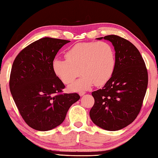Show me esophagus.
Instances as JSON below:
<instances>
[{"label": "esophagus", "instance_id": "esophagus-1", "mask_svg": "<svg viewBox=\"0 0 158 158\" xmlns=\"http://www.w3.org/2000/svg\"><path fill=\"white\" fill-rule=\"evenodd\" d=\"M85 94V91H80V92H79V95H80V96H84Z\"/></svg>", "mask_w": 158, "mask_h": 158}]
</instances>
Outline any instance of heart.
I'll return each mask as SVG.
<instances>
[{
  "mask_svg": "<svg viewBox=\"0 0 158 158\" xmlns=\"http://www.w3.org/2000/svg\"><path fill=\"white\" fill-rule=\"evenodd\" d=\"M65 58L64 60L54 59L52 68L56 76L66 85L82 74L81 78L70 86L71 91L85 90L94 84L105 85L115 69L114 49L105 42L78 43L68 50Z\"/></svg>",
  "mask_w": 158,
  "mask_h": 158,
  "instance_id": "1",
  "label": "heart"
}]
</instances>
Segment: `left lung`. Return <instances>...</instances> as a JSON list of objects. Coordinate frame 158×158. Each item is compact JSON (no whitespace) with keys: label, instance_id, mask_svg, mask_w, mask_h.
Returning <instances> with one entry per match:
<instances>
[{"label":"left lung","instance_id":"8db88e82","mask_svg":"<svg viewBox=\"0 0 158 158\" xmlns=\"http://www.w3.org/2000/svg\"><path fill=\"white\" fill-rule=\"evenodd\" d=\"M110 41L115 52L111 78L102 89L92 92L95 102L89 112L93 123L107 131H118L134 121L140 111L148 85V73L138 49L116 35L98 38Z\"/></svg>","mask_w":158,"mask_h":158}]
</instances>
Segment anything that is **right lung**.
Here are the masks:
<instances>
[{
    "instance_id": "right-lung-1",
    "label": "right lung",
    "mask_w": 158,
    "mask_h": 158,
    "mask_svg": "<svg viewBox=\"0 0 158 158\" xmlns=\"http://www.w3.org/2000/svg\"><path fill=\"white\" fill-rule=\"evenodd\" d=\"M69 40L43 38L23 49L11 67L10 89L23 120L32 129L46 131L63 123L76 93L61 94L65 86L53 71L59 49Z\"/></svg>"
}]
</instances>
